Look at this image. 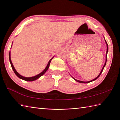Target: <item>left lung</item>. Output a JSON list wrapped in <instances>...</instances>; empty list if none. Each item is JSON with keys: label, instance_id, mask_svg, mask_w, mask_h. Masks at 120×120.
<instances>
[{"label": "left lung", "instance_id": "obj_1", "mask_svg": "<svg viewBox=\"0 0 120 120\" xmlns=\"http://www.w3.org/2000/svg\"><path fill=\"white\" fill-rule=\"evenodd\" d=\"M104 40H105V43H106V46H107V51H106V60H105V63H104V66H103V68H102V70H101V72H100V74H99V75L98 76H97L96 78H94V79H93V80H91V81H87V82H85V81H80V80H77V79H75L74 78H73V77H72L71 76V77L73 78L76 81H77V82H79V83H90V82H92V81H94V80H96V79H97L98 78L100 77V75H101V73H102V71H103V69H104V67L105 66V65H106V61H107V52H108V44H107V42L106 41V40H105V38H104Z\"/></svg>", "mask_w": 120, "mask_h": 120}]
</instances>
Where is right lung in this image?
Returning <instances> with one entry per match:
<instances>
[{"label":"right lung","mask_w":120,"mask_h":120,"mask_svg":"<svg viewBox=\"0 0 120 120\" xmlns=\"http://www.w3.org/2000/svg\"><path fill=\"white\" fill-rule=\"evenodd\" d=\"M12 44H13V42H12ZM11 47H12V46H11ZM54 58V57H52V59H50V60L49 61L48 63H47V65L46 66L45 68L44 69V70L42 71L41 73L37 75H36V76H33V77H23V76H21V75L19 74L18 73V72L16 71V70L15 68H14V65H13V63L12 62V61H11V52H9V60H10V63H11V66H12V68L13 69L14 72L16 76H17L19 78H20L21 79H22V80H23L26 81H35L36 80L38 79V78H39L40 77H41L42 76V75H43L44 74H45L46 73V71H47V69H49V65H50V63H51V60L52 59V58Z\"/></svg>","instance_id":"right-lung-1"}]
</instances>
